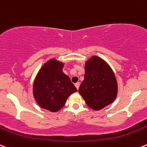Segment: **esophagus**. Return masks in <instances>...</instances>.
Masks as SVG:
<instances>
[{
    "instance_id": "34e87169",
    "label": "esophagus",
    "mask_w": 147,
    "mask_h": 147,
    "mask_svg": "<svg viewBox=\"0 0 147 147\" xmlns=\"http://www.w3.org/2000/svg\"><path fill=\"white\" fill-rule=\"evenodd\" d=\"M75 87H76V88L77 89H79V87H80V82H77V83H75Z\"/></svg>"
}]
</instances>
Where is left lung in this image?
<instances>
[{
  "instance_id": "1",
  "label": "left lung",
  "mask_w": 147,
  "mask_h": 147,
  "mask_svg": "<svg viewBox=\"0 0 147 147\" xmlns=\"http://www.w3.org/2000/svg\"><path fill=\"white\" fill-rule=\"evenodd\" d=\"M78 92L95 111L112 103L117 95L118 85L111 67L99 57L92 56L85 62L84 80Z\"/></svg>"
}]
</instances>
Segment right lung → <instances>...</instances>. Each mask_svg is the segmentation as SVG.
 <instances>
[{
  "mask_svg": "<svg viewBox=\"0 0 147 147\" xmlns=\"http://www.w3.org/2000/svg\"><path fill=\"white\" fill-rule=\"evenodd\" d=\"M64 64L52 59L42 66L36 77L33 94L38 105L51 112L65 105L68 97L78 90L70 78L62 72Z\"/></svg>",
  "mask_w": 147,
  "mask_h": 147,
  "instance_id": "right-lung-1",
  "label": "right lung"
}]
</instances>
